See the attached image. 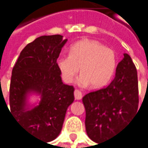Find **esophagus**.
I'll return each mask as SVG.
<instances>
[{"instance_id":"34e87169","label":"esophagus","mask_w":148,"mask_h":148,"mask_svg":"<svg viewBox=\"0 0 148 148\" xmlns=\"http://www.w3.org/2000/svg\"><path fill=\"white\" fill-rule=\"evenodd\" d=\"M74 97L76 100H81L83 97V94L82 92L79 91V90H74Z\"/></svg>"}]
</instances>
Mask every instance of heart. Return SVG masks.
Wrapping results in <instances>:
<instances>
[{
	"label": "heart",
	"mask_w": 148,
	"mask_h": 148,
	"mask_svg": "<svg viewBox=\"0 0 148 148\" xmlns=\"http://www.w3.org/2000/svg\"><path fill=\"white\" fill-rule=\"evenodd\" d=\"M62 79L70 84L79 72L76 83L87 88L92 84L100 88L109 84L116 69V56L113 50L93 40H82L69 49V55H61L56 60Z\"/></svg>",
	"instance_id": "obj_1"
}]
</instances>
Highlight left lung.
Segmentation results:
<instances>
[{"label": "left lung", "mask_w": 148, "mask_h": 148, "mask_svg": "<svg viewBox=\"0 0 148 148\" xmlns=\"http://www.w3.org/2000/svg\"><path fill=\"white\" fill-rule=\"evenodd\" d=\"M87 134L100 143L116 135L138 112L137 69L128 54L118 64L109 86L83 97Z\"/></svg>", "instance_id": "obj_1"}]
</instances>
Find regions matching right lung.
I'll return each mask as SVG.
<instances>
[{
	"instance_id": "add662e5",
	"label": "right lung",
	"mask_w": 148,
	"mask_h": 148,
	"mask_svg": "<svg viewBox=\"0 0 148 148\" xmlns=\"http://www.w3.org/2000/svg\"><path fill=\"white\" fill-rule=\"evenodd\" d=\"M66 42L61 35L39 37L23 49L12 70L10 113L25 131L46 142L58 137L74 100V87L63 84L56 64ZM32 94L40 97L38 104L28 103Z\"/></svg>"
}]
</instances>
